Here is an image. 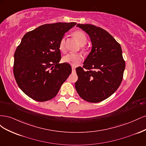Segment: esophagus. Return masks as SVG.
<instances>
[{
  "mask_svg": "<svg viewBox=\"0 0 146 146\" xmlns=\"http://www.w3.org/2000/svg\"><path fill=\"white\" fill-rule=\"evenodd\" d=\"M72 71H75V70H76V68L75 67H74V66H72Z\"/></svg>",
  "mask_w": 146,
  "mask_h": 146,
  "instance_id": "esophagus-1",
  "label": "esophagus"
}]
</instances>
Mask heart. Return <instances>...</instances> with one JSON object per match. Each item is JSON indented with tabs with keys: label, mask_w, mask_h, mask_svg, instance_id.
Wrapping results in <instances>:
<instances>
[{
	"label": "heart",
	"mask_w": 146,
	"mask_h": 146,
	"mask_svg": "<svg viewBox=\"0 0 146 146\" xmlns=\"http://www.w3.org/2000/svg\"><path fill=\"white\" fill-rule=\"evenodd\" d=\"M74 36L75 37L77 41L81 45H85L87 42V37L86 34L82 30H76L73 33ZM66 38L63 37L61 39L59 43V49L61 52H66V46H65ZM83 60V56L79 54H73L70 53L68 55H65L63 58V61L64 63H69L72 66H77L81 63Z\"/></svg>",
	"instance_id": "heart-1"
}]
</instances>
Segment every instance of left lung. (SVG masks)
<instances>
[{"label": "left lung", "instance_id": "1", "mask_svg": "<svg viewBox=\"0 0 146 146\" xmlns=\"http://www.w3.org/2000/svg\"><path fill=\"white\" fill-rule=\"evenodd\" d=\"M77 27L90 35L92 48L83 67L76 68L75 87L83 100L100 102L111 96L122 81L125 63L122 48L103 29L91 24H78Z\"/></svg>", "mask_w": 146, "mask_h": 146}]
</instances>
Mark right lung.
<instances>
[{"mask_svg":"<svg viewBox=\"0 0 146 146\" xmlns=\"http://www.w3.org/2000/svg\"><path fill=\"white\" fill-rule=\"evenodd\" d=\"M76 23L47 24L25 33L14 55L13 74L17 85L38 102L53 99L71 74L69 63H59V43Z\"/></svg>","mask_w":146,"mask_h":146,"instance_id":"obj_1","label":"right lung"}]
</instances>
